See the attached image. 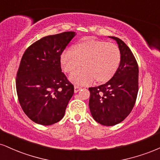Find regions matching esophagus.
<instances>
[{"instance_id": "34e87169", "label": "esophagus", "mask_w": 160, "mask_h": 160, "mask_svg": "<svg viewBox=\"0 0 160 160\" xmlns=\"http://www.w3.org/2000/svg\"><path fill=\"white\" fill-rule=\"evenodd\" d=\"M81 89V87L79 86H74V92H79Z\"/></svg>"}]
</instances>
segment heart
I'll use <instances>...</instances> for the list:
<instances>
[{"mask_svg": "<svg viewBox=\"0 0 160 160\" xmlns=\"http://www.w3.org/2000/svg\"><path fill=\"white\" fill-rule=\"evenodd\" d=\"M121 61L118 46L100 40L89 39L67 49L61 55V65L66 73H71L70 80L78 85H88L94 80L107 82L114 75Z\"/></svg>", "mask_w": 160, "mask_h": 160, "instance_id": "heart-1", "label": "heart"}]
</instances>
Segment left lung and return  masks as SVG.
I'll return each instance as SVG.
<instances>
[{"mask_svg": "<svg viewBox=\"0 0 160 160\" xmlns=\"http://www.w3.org/2000/svg\"><path fill=\"white\" fill-rule=\"evenodd\" d=\"M110 38L117 42L120 49V65L106 83L89 88L91 114L96 122L108 126L120 123L128 117L138 92V65L133 53L120 38Z\"/></svg>", "mask_w": 160, "mask_h": 160, "instance_id": "left-lung-1", "label": "left lung"}]
</instances>
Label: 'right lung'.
<instances>
[{"instance_id":"right-lung-1","label":"right lung","mask_w":160,"mask_h":160,"mask_svg":"<svg viewBox=\"0 0 160 160\" xmlns=\"http://www.w3.org/2000/svg\"><path fill=\"white\" fill-rule=\"evenodd\" d=\"M74 32L37 40L24 52L16 78V92L23 111L33 122L49 126L63 118L74 85L62 72L61 55Z\"/></svg>"}]
</instances>
